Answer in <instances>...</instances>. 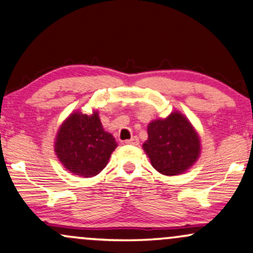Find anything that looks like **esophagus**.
Segmentation results:
<instances>
[{"label": "esophagus", "instance_id": "obj_1", "mask_svg": "<svg viewBox=\"0 0 253 253\" xmlns=\"http://www.w3.org/2000/svg\"><path fill=\"white\" fill-rule=\"evenodd\" d=\"M125 144H127V145H134V146L139 145V139H138V136H133V138L126 140V141H125Z\"/></svg>", "mask_w": 253, "mask_h": 253}]
</instances>
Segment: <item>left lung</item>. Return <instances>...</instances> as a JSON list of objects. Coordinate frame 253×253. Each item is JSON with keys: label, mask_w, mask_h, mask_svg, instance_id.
Segmentation results:
<instances>
[{"label": "left lung", "mask_w": 253, "mask_h": 253, "mask_svg": "<svg viewBox=\"0 0 253 253\" xmlns=\"http://www.w3.org/2000/svg\"><path fill=\"white\" fill-rule=\"evenodd\" d=\"M147 134L142 148L152 166L161 174H180L199 158V135L188 119L178 111L148 124Z\"/></svg>", "instance_id": "1"}]
</instances>
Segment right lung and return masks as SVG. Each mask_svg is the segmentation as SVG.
Listing matches in <instances>:
<instances>
[{
  "instance_id": "1",
  "label": "right lung",
  "mask_w": 253,
  "mask_h": 253,
  "mask_svg": "<svg viewBox=\"0 0 253 253\" xmlns=\"http://www.w3.org/2000/svg\"><path fill=\"white\" fill-rule=\"evenodd\" d=\"M117 141L103 129L99 113L74 112L63 121L55 138V153L71 173L81 176L99 174L108 164Z\"/></svg>"
}]
</instances>
